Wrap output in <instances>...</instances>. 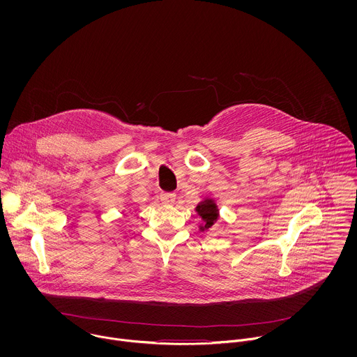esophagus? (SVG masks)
I'll list each match as a JSON object with an SVG mask.
<instances>
[{
  "mask_svg": "<svg viewBox=\"0 0 357 357\" xmlns=\"http://www.w3.org/2000/svg\"><path fill=\"white\" fill-rule=\"evenodd\" d=\"M159 198H160L162 204H174V201H176V194H173V192H162L159 195Z\"/></svg>",
  "mask_w": 357,
  "mask_h": 357,
  "instance_id": "34e87169",
  "label": "esophagus"
}]
</instances>
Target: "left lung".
<instances>
[{"label":"left lung","instance_id":"obj_1","mask_svg":"<svg viewBox=\"0 0 357 357\" xmlns=\"http://www.w3.org/2000/svg\"><path fill=\"white\" fill-rule=\"evenodd\" d=\"M195 210H197V213L199 214V217L204 221V224L199 225V231H207L220 218L218 206L214 202V199H211V198H206L204 201H202L201 204L197 206Z\"/></svg>","mask_w":357,"mask_h":357}]
</instances>
